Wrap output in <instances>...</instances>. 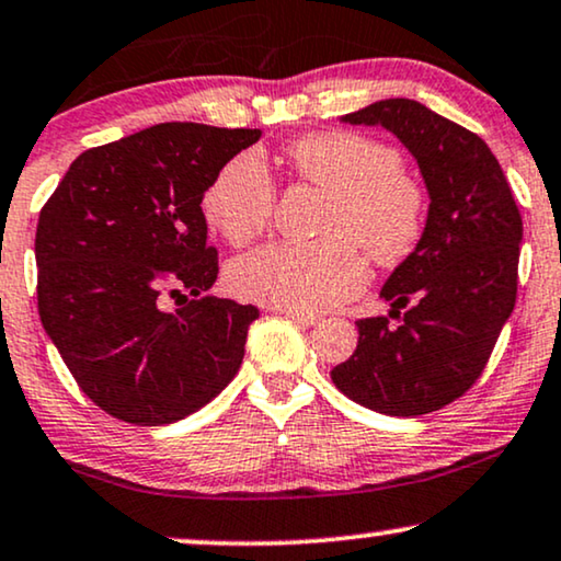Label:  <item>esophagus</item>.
Listing matches in <instances>:
<instances>
[{"mask_svg":"<svg viewBox=\"0 0 561 561\" xmlns=\"http://www.w3.org/2000/svg\"><path fill=\"white\" fill-rule=\"evenodd\" d=\"M280 314H286L288 319H294V322H296V324H301V327H311V324H317V322H319V317H314V314H307V311L280 309Z\"/></svg>","mask_w":561,"mask_h":561,"instance_id":"esophagus-1","label":"esophagus"}]
</instances>
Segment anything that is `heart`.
<instances>
[{"mask_svg": "<svg viewBox=\"0 0 561 561\" xmlns=\"http://www.w3.org/2000/svg\"><path fill=\"white\" fill-rule=\"evenodd\" d=\"M286 157L301 183L332 195L322 221L330 237L267 244L234 260L227 280L237 296L307 314L324 311L366 283L359 243L381 267L402 265L417 250L427 195L394 147L360 134H311L290 144ZM201 206L210 229L244 247L271 227L278 185L257 151H242L214 174Z\"/></svg>", "mask_w": 561, "mask_h": 561, "instance_id": "1", "label": "heart"}]
</instances>
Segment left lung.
I'll use <instances>...</instances> for the list:
<instances>
[{
  "label": "left lung",
  "instance_id": "obj_1",
  "mask_svg": "<svg viewBox=\"0 0 561 561\" xmlns=\"http://www.w3.org/2000/svg\"><path fill=\"white\" fill-rule=\"evenodd\" d=\"M345 121L389 128L412 151L431 210L417 250L381 288L389 317L355 322L358 347L332 368V381L374 412H435L474 387L513 314L518 203L482 138L417 100H381Z\"/></svg>",
  "mask_w": 561,
  "mask_h": 561
}]
</instances>
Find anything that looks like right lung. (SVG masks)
<instances>
[{
    "mask_svg": "<svg viewBox=\"0 0 561 561\" xmlns=\"http://www.w3.org/2000/svg\"><path fill=\"white\" fill-rule=\"evenodd\" d=\"M257 138V128L159 123L79 154L41 208L43 330L77 387L115 420L178 423L242 366L260 311L201 298L218 275L201 203L214 174ZM170 297L184 307L167 312Z\"/></svg>",
    "mask_w": 561,
    "mask_h": 561,
    "instance_id": "add662e5",
    "label": "right lung"
}]
</instances>
